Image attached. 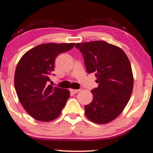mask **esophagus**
<instances>
[{
	"mask_svg": "<svg viewBox=\"0 0 153 153\" xmlns=\"http://www.w3.org/2000/svg\"><path fill=\"white\" fill-rule=\"evenodd\" d=\"M70 91L73 94H76L79 91V90H78V89H70Z\"/></svg>",
	"mask_w": 153,
	"mask_h": 153,
	"instance_id": "esophagus-1",
	"label": "esophagus"
}]
</instances>
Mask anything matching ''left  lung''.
I'll use <instances>...</instances> for the list:
<instances>
[{
  "label": "left lung",
  "mask_w": 153,
  "mask_h": 153,
  "mask_svg": "<svg viewBox=\"0 0 153 153\" xmlns=\"http://www.w3.org/2000/svg\"><path fill=\"white\" fill-rule=\"evenodd\" d=\"M86 70L95 74L98 87L91 90L93 100L85 105L91 121L105 124L118 117L127 105L133 89L131 64L124 51L104 41L77 43Z\"/></svg>",
  "instance_id": "1"
}]
</instances>
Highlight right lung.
<instances>
[{"label":"right lung","mask_w":153,"mask_h":153,"mask_svg":"<svg viewBox=\"0 0 153 153\" xmlns=\"http://www.w3.org/2000/svg\"><path fill=\"white\" fill-rule=\"evenodd\" d=\"M75 43L42 44L26 52L15 72L14 84L25 111L39 121L57 118L70 97L68 89L48 85L59 54L70 51Z\"/></svg>","instance_id":"add662e5"}]
</instances>
